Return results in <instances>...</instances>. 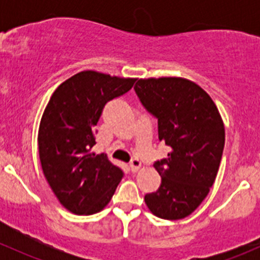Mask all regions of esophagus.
<instances>
[{
  "label": "esophagus",
  "mask_w": 260,
  "mask_h": 260,
  "mask_svg": "<svg viewBox=\"0 0 260 260\" xmlns=\"http://www.w3.org/2000/svg\"><path fill=\"white\" fill-rule=\"evenodd\" d=\"M141 166H142V164H141L140 159H137V158L132 159V161H131V164H129L131 171H132V172H137L138 170L141 169Z\"/></svg>",
  "instance_id": "1"
}]
</instances>
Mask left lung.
Instances as JSON below:
<instances>
[{"label": "left lung", "mask_w": 260, "mask_h": 260, "mask_svg": "<svg viewBox=\"0 0 260 260\" xmlns=\"http://www.w3.org/2000/svg\"><path fill=\"white\" fill-rule=\"evenodd\" d=\"M135 90L157 118L158 140L171 148L167 158L154 162L161 186L147 193L145 203L161 219H183L216 179L225 143L221 115L201 86L183 78L137 79Z\"/></svg>", "instance_id": "8db88e82"}]
</instances>
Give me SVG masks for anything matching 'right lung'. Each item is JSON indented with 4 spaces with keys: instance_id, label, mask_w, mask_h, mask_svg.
<instances>
[{
    "instance_id": "add662e5",
    "label": "right lung",
    "mask_w": 260,
    "mask_h": 260,
    "mask_svg": "<svg viewBox=\"0 0 260 260\" xmlns=\"http://www.w3.org/2000/svg\"><path fill=\"white\" fill-rule=\"evenodd\" d=\"M136 79L85 70L52 93L39 127V156L52 192L77 215L103 210L123 177L107 154L91 152L104 106L131 90Z\"/></svg>"
}]
</instances>
